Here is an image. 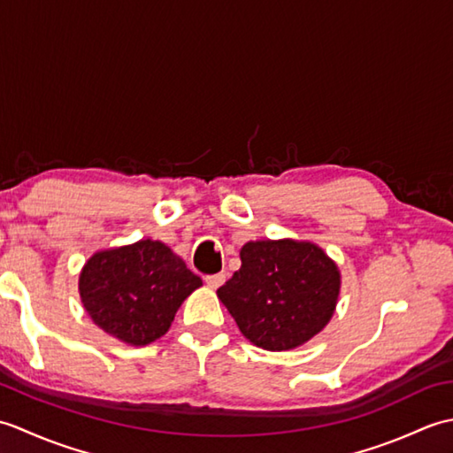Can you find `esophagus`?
Returning <instances> with one entry per match:
<instances>
[{
	"mask_svg": "<svg viewBox=\"0 0 453 453\" xmlns=\"http://www.w3.org/2000/svg\"><path fill=\"white\" fill-rule=\"evenodd\" d=\"M204 280L211 288V290H218V288L226 282V274H211V276H206Z\"/></svg>",
	"mask_w": 453,
	"mask_h": 453,
	"instance_id": "34e87169",
	"label": "esophagus"
}]
</instances>
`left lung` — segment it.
I'll use <instances>...</instances> for the list:
<instances>
[{
    "label": "left lung",
    "mask_w": 453,
    "mask_h": 453,
    "mask_svg": "<svg viewBox=\"0 0 453 453\" xmlns=\"http://www.w3.org/2000/svg\"><path fill=\"white\" fill-rule=\"evenodd\" d=\"M242 268L218 297L258 349L282 352L319 334L336 310L341 271L319 245L261 239L239 251Z\"/></svg>",
    "instance_id": "1"
}]
</instances>
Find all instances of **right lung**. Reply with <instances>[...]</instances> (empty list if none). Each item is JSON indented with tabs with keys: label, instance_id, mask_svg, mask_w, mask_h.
Wrapping results in <instances>:
<instances>
[{
	"label": "right lung",
	"instance_id": "right-lung-1",
	"mask_svg": "<svg viewBox=\"0 0 453 453\" xmlns=\"http://www.w3.org/2000/svg\"><path fill=\"white\" fill-rule=\"evenodd\" d=\"M200 286V276L153 239L93 253L80 273V297L93 323L130 346L161 339Z\"/></svg>",
	"mask_w": 453,
	"mask_h": 453
}]
</instances>
